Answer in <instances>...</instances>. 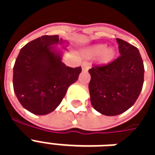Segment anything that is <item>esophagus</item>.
I'll use <instances>...</instances> for the list:
<instances>
[{"mask_svg": "<svg viewBox=\"0 0 155 155\" xmlns=\"http://www.w3.org/2000/svg\"><path fill=\"white\" fill-rule=\"evenodd\" d=\"M81 66H82V71H86L89 70V68L91 66V64H90L89 62H83Z\"/></svg>", "mask_w": 155, "mask_h": 155, "instance_id": "obj_1", "label": "esophagus"}]
</instances>
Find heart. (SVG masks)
Returning a JSON list of instances; mask_svg holds the SVG:
<instances>
[{
    "label": "heart",
    "instance_id": "heart-1",
    "mask_svg": "<svg viewBox=\"0 0 155 155\" xmlns=\"http://www.w3.org/2000/svg\"><path fill=\"white\" fill-rule=\"evenodd\" d=\"M89 54L91 56H99L101 55L105 61H110L114 56V51L112 48L107 49L106 45H96L91 49Z\"/></svg>",
    "mask_w": 155,
    "mask_h": 155
}]
</instances>
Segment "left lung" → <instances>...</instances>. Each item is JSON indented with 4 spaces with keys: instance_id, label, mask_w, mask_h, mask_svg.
Here are the masks:
<instances>
[{
    "instance_id": "8db88e82",
    "label": "left lung",
    "mask_w": 155,
    "mask_h": 155,
    "mask_svg": "<svg viewBox=\"0 0 155 155\" xmlns=\"http://www.w3.org/2000/svg\"><path fill=\"white\" fill-rule=\"evenodd\" d=\"M116 41L120 56L89 70L91 104L107 116L129 110L139 97L143 84L144 67L139 50L121 39Z\"/></svg>"
}]
</instances>
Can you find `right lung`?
<instances>
[{"label":"right lung","instance_id":"add662e5","mask_svg":"<svg viewBox=\"0 0 155 155\" xmlns=\"http://www.w3.org/2000/svg\"><path fill=\"white\" fill-rule=\"evenodd\" d=\"M67 42L59 35H42L26 44L19 53L13 68V88L25 110L38 115L54 111L68 88L79 78L81 67L71 68L62 62Z\"/></svg>","mask_w":155,"mask_h":155}]
</instances>
